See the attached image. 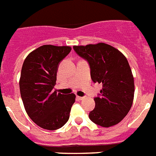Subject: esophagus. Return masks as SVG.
Instances as JSON below:
<instances>
[{
    "instance_id": "1",
    "label": "esophagus",
    "mask_w": 156,
    "mask_h": 156,
    "mask_svg": "<svg viewBox=\"0 0 156 156\" xmlns=\"http://www.w3.org/2000/svg\"><path fill=\"white\" fill-rule=\"evenodd\" d=\"M77 98H78V99H79V100H83V97H80V96H77Z\"/></svg>"
}]
</instances>
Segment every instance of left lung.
I'll return each instance as SVG.
<instances>
[{
  "label": "left lung",
  "instance_id": "1",
  "mask_svg": "<svg viewBox=\"0 0 156 156\" xmlns=\"http://www.w3.org/2000/svg\"><path fill=\"white\" fill-rule=\"evenodd\" d=\"M73 50L88 62L93 82L102 83L89 118L102 127L119 123L129 111L134 97L133 76L126 58L116 48L102 42L74 46Z\"/></svg>",
  "mask_w": 156,
  "mask_h": 156
}]
</instances>
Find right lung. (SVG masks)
Here are the masks:
<instances>
[{
    "mask_svg": "<svg viewBox=\"0 0 156 156\" xmlns=\"http://www.w3.org/2000/svg\"><path fill=\"white\" fill-rule=\"evenodd\" d=\"M71 50L70 46L44 45L29 54L23 64L20 90L23 106L30 119L45 129L62 128L75 102L73 93L54 91L58 66Z\"/></svg>",
    "mask_w": 156,
    "mask_h": 156,
    "instance_id": "obj_1",
    "label": "right lung"
}]
</instances>
